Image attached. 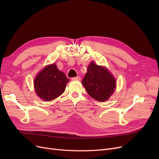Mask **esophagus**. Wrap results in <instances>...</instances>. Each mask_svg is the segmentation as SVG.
Returning a JSON list of instances; mask_svg holds the SVG:
<instances>
[{
    "label": "esophagus",
    "mask_w": 159,
    "mask_h": 159,
    "mask_svg": "<svg viewBox=\"0 0 159 159\" xmlns=\"http://www.w3.org/2000/svg\"><path fill=\"white\" fill-rule=\"evenodd\" d=\"M72 80H78V81H80V80H81V77H80V76L74 77V78H72Z\"/></svg>",
    "instance_id": "obj_1"
}]
</instances>
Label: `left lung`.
I'll list each match as a JSON object with an SVG mask.
<instances>
[{
    "label": "left lung",
    "instance_id": "8db88e82",
    "mask_svg": "<svg viewBox=\"0 0 159 159\" xmlns=\"http://www.w3.org/2000/svg\"><path fill=\"white\" fill-rule=\"evenodd\" d=\"M81 83L91 97L101 102L109 99L116 88L114 76L106 68L94 62H91L88 66Z\"/></svg>",
    "mask_w": 159,
    "mask_h": 159
}]
</instances>
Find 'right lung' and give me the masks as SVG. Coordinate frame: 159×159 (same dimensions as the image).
Masks as SVG:
<instances>
[{"label":"right lung","instance_id":"right-lung-1","mask_svg":"<svg viewBox=\"0 0 159 159\" xmlns=\"http://www.w3.org/2000/svg\"><path fill=\"white\" fill-rule=\"evenodd\" d=\"M69 79L64 72L57 69L55 64L46 66L34 81L37 95L42 99L52 101L64 92Z\"/></svg>","mask_w":159,"mask_h":159}]
</instances>
